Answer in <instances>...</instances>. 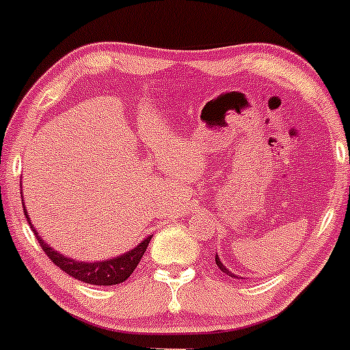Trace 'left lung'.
I'll return each instance as SVG.
<instances>
[{"label":"left lung","mask_w":350,"mask_h":350,"mask_svg":"<svg viewBox=\"0 0 350 350\" xmlns=\"http://www.w3.org/2000/svg\"><path fill=\"white\" fill-rule=\"evenodd\" d=\"M216 264H217V267H219V269H221V271H222V272H224V274L231 275V278L241 279V278H239V275H236V274H234V272H231V271H229V269H228V267H226V266H224V264H222V262H221V259H219V257H217V254H216Z\"/></svg>","instance_id":"obj_1"}]
</instances>
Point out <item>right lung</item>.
<instances>
[{
	"mask_svg": "<svg viewBox=\"0 0 350 350\" xmlns=\"http://www.w3.org/2000/svg\"><path fill=\"white\" fill-rule=\"evenodd\" d=\"M25 207V202H23ZM25 216L28 219L29 226H31V231L36 236L38 243H40L41 249L46 252V256L53 260V264L61 269V271L66 272L71 278L78 279V281L86 282V284H94V286H114V284L124 282L129 275L133 274L134 269L137 267V262L141 260V257L144 256L146 249H148L149 241L152 236H148L146 239L141 241L136 247H133L131 251L124 252V254H119L116 257H111L106 260H94V262H84V260H76L72 257H68L61 252L55 251L49 244H46L40 237V232L33 228L31 221H29L28 211L25 207Z\"/></svg>",
	"mask_w": 350,
	"mask_h": 350,
	"instance_id": "add662e5",
	"label": "right lung"
}]
</instances>
